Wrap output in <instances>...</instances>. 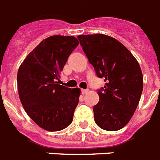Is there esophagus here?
Segmentation results:
<instances>
[{
  "label": "esophagus",
  "mask_w": 160,
  "mask_h": 160,
  "mask_svg": "<svg viewBox=\"0 0 160 160\" xmlns=\"http://www.w3.org/2000/svg\"><path fill=\"white\" fill-rule=\"evenodd\" d=\"M81 92L82 94H85V93H87L88 92V89H82Z\"/></svg>",
  "instance_id": "34e87169"
}]
</instances>
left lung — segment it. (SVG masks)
<instances>
[{"instance_id": "obj_1", "label": "left lung", "mask_w": 160, "mask_h": 160, "mask_svg": "<svg viewBox=\"0 0 160 160\" xmlns=\"http://www.w3.org/2000/svg\"><path fill=\"white\" fill-rule=\"evenodd\" d=\"M88 62L106 85L98 90L99 102L93 107L94 120L109 131L121 130L137 108L143 91L139 62L118 40L102 34L78 36Z\"/></svg>"}]
</instances>
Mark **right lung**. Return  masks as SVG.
Segmentation results:
<instances>
[{"label": "right lung", "instance_id": "obj_1", "mask_svg": "<svg viewBox=\"0 0 160 160\" xmlns=\"http://www.w3.org/2000/svg\"><path fill=\"white\" fill-rule=\"evenodd\" d=\"M78 44L73 36L48 37L29 53L18 70L20 102L28 116L46 131H61L72 123L80 89H71L57 81Z\"/></svg>", "mask_w": 160, "mask_h": 160}]
</instances>
